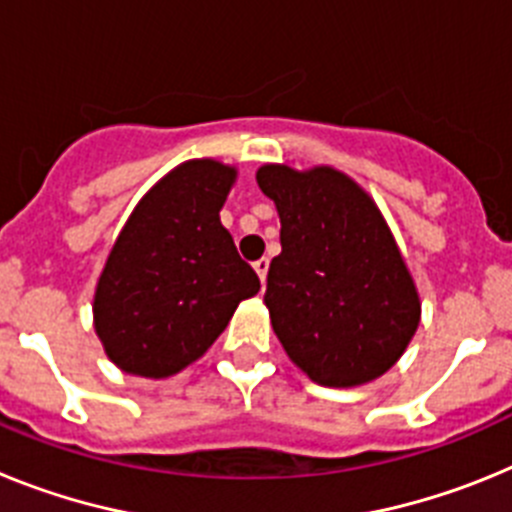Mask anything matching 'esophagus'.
<instances>
[{"label": "esophagus", "instance_id": "obj_1", "mask_svg": "<svg viewBox=\"0 0 512 512\" xmlns=\"http://www.w3.org/2000/svg\"><path fill=\"white\" fill-rule=\"evenodd\" d=\"M253 269H256V274H259L261 282H266V271H269V259H266V256H261L259 261H253Z\"/></svg>", "mask_w": 512, "mask_h": 512}]
</instances>
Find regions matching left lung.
I'll list each match as a JSON object with an SVG mask.
<instances>
[{"label":"left lung","mask_w":512,"mask_h":512,"mask_svg":"<svg viewBox=\"0 0 512 512\" xmlns=\"http://www.w3.org/2000/svg\"><path fill=\"white\" fill-rule=\"evenodd\" d=\"M261 192L282 220L266 307L289 359L325 387H356L402 356L420 300L369 194L328 166H264Z\"/></svg>","instance_id":"left-lung-1"}]
</instances>
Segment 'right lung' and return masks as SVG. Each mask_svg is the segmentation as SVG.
<instances>
[{
	"instance_id": "1",
	"label": "right lung",
	"mask_w": 512,
	"mask_h": 512,
	"mask_svg": "<svg viewBox=\"0 0 512 512\" xmlns=\"http://www.w3.org/2000/svg\"><path fill=\"white\" fill-rule=\"evenodd\" d=\"M235 169L210 158L187 161L138 202L94 295V328L122 372L171 377L200 359L259 292L238 256L220 207Z\"/></svg>"
}]
</instances>
